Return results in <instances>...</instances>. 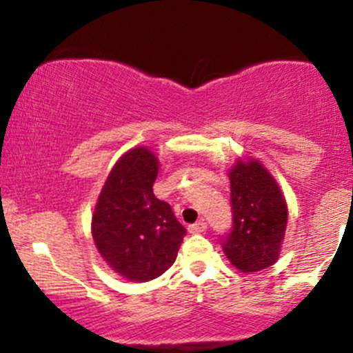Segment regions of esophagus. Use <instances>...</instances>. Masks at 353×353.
<instances>
[{
    "instance_id": "obj_1",
    "label": "esophagus",
    "mask_w": 353,
    "mask_h": 353,
    "mask_svg": "<svg viewBox=\"0 0 353 353\" xmlns=\"http://www.w3.org/2000/svg\"><path fill=\"white\" fill-rule=\"evenodd\" d=\"M205 229H208V224H205L204 221H199V222H196V224L189 225L190 234H201V232H204Z\"/></svg>"
}]
</instances>
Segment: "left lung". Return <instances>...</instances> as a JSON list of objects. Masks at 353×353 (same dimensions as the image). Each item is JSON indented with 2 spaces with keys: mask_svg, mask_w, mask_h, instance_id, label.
I'll return each instance as SVG.
<instances>
[{
  "mask_svg": "<svg viewBox=\"0 0 353 353\" xmlns=\"http://www.w3.org/2000/svg\"><path fill=\"white\" fill-rule=\"evenodd\" d=\"M232 230L222 249L241 272H259L277 262L285 237V197L261 161L241 157L229 169Z\"/></svg>",
  "mask_w": 353,
  "mask_h": 353,
  "instance_id": "left-lung-1",
  "label": "left lung"
}]
</instances>
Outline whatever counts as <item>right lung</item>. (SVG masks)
I'll return each instance as SVG.
<instances>
[{"label": "right lung", "instance_id": "add662e5", "mask_svg": "<svg viewBox=\"0 0 353 353\" xmlns=\"http://www.w3.org/2000/svg\"><path fill=\"white\" fill-rule=\"evenodd\" d=\"M159 159L145 145L129 149L112 165L91 221L101 257L121 277L148 282L174 264L185 236L171 205L152 192Z\"/></svg>", "mask_w": 353, "mask_h": 353}]
</instances>
